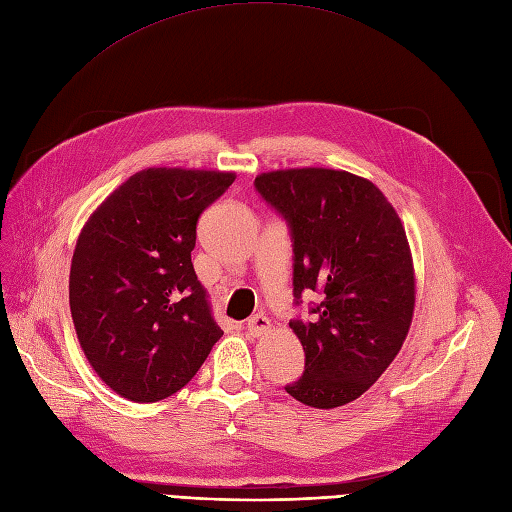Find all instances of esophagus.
I'll use <instances>...</instances> for the list:
<instances>
[{
	"label": "esophagus",
	"instance_id": "34e87169",
	"mask_svg": "<svg viewBox=\"0 0 512 512\" xmlns=\"http://www.w3.org/2000/svg\"><path fill=\"white\" fill-rule=\"evenodd\" d=\"M270 327H272V321L268 317H263V315H255V317L246 321V329H249L251 336L266 334V332H270Z\"/></svg>",
	"mask_w": 512,
	"mask_h": 512
}]
</instances>
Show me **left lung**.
I'll list each match as a JSON object with an SVG mask.
<instances>
[{
	"instance_id": "8db88e82",
	"label": "left lung",
	"mask_w": 512,
	"mask_h": 512,
	"mask_svg": "<svg viewBox=\"0 0 512 512\" xmlns=\"http://www.w3.org/2000/svg\"><path fill=\"white\" fill-rule=\"evenodd\" d=\"M257 193L289 225L293 295L321 293L310 321L289 327L304 374L285 387L312 408L357 400L400 353L415 310V270L398 212L370 180L342 170H276Z\"/></svg>"
}]
</instances>
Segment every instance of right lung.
<instances>
[{"label": "right lung", "instance_id": "add662e5", "mask_svg": "<svg viewBox=\"0 0 512 512\" xmlns=\"http://www.w3.org/2000/svg\"><path fill=\"white\" fill-rule=\"evenodd\" d=\"M236 174L148 168L114 189L78 236L70 310L97 376L131 402L183 389L223 332L191 263L202 212Z\"/></svg>", "mask_w": 512, "mask_h": 512}]
</instances>
